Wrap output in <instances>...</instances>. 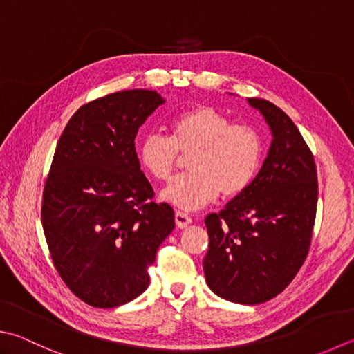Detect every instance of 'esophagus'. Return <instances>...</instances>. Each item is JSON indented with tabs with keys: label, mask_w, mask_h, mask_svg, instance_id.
Segmentation results:
<instances>
[{
	"label": "esophagus",
	"mask_w": 354,
	"mask_h": 354,
	"mask_svg": "<svg viewBox=\"0 0 354 354\" xmlns=\"http://www.w3.org/2000/svg\"><path fill=\"white\" fill-rule=\"evenodd\" d=\"M175 223H176V226L179 229H184V227H187L189 224L192 223V218L187 214H184V212H176V214H175Z\"/></svg>",
	"instance_id": "34e87169"
}]
</instances>
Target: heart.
<instances>
[{
    "instance_id": "b5f03b06",
    "label": "heart",
    "mask_w": 354,
    "mask_h": 354,
    "mask_svg": "<svg viewBox=\"0 0 354 354\" xmlns=\"http://www.w3.org/2000/svg\"><path fill=\"white\" fill-rule=\"evenodd\" d=\"M171 136L151 131L139 140L138 159L158 181H167L179 153L190 155V173L176 176L162 198L183 210L204 207L223 195L235 198L249 189L265 158V140L255 127L232 124L216 108L201 105L178 114Z\"/></svg>"
}]
</instances>
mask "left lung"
Segmentation results:
<instances>
[{
	"label": "left lung",
	"mask_w": 354,
	"mask_h": 354,
	"mask_svg": "<svg viewBox=\"0 0 354 354\" xmlns=\"http://www.w3.org/2000/svg\"><path fill=\"white\" fill-rule=\"evenodd\" d=\"M272 133L259 175L220 214L205 216V281L220 297L243 305L271 300L304 265L317 207L313 153L288 114L265 99H248Z\"/></svg>",
	"instance_id": "1"
}]
</instances>
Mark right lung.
Here are the masks:
<instances>
[{
    "instance_id": "obj_1",
    "label": "right lung",
    "mask_w": 354,
    "mask_h": 354,
    "mask_svg": "<svg viewBox=\"0 0 354 354\" xmlns=\"http://www.w3.org/2000/svg\"><path fill=\"white\" fill-rule=\"evenodd\" d=\"M164 102L150 89L88 102L57 142L41 224L60 277L91 306H120L142 294L175 227L170 205L153 201L134 149L139 127Z\"/></svg>"
}]
</instances>
